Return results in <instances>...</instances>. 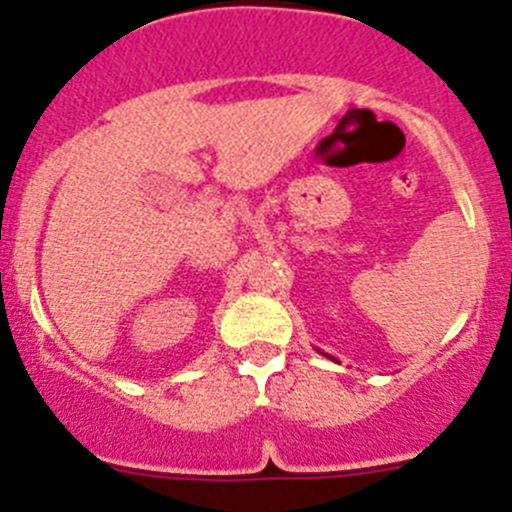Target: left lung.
Here are the masks:
<instances>
[{"mask_svg":"<svg viewBox=\"0 0 512 512\" xmlns=\"http://www.w3.org/2000/svg\"><path fill=\"white\" fill-rule=\"evenodd\" d=\"M317 352H322V350H317ZM322 355H325V357H330V360H335V362H337V357H332V355H327V352H322Z\"/></svg>","mask_w":512,"mask_h":512,"instance_id":"8db88e82","label":"left lung"}]
</instances>
